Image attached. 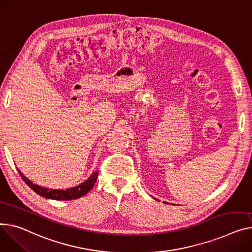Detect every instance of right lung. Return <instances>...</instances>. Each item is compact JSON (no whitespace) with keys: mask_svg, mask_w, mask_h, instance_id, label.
<instances>
[{"mask_svg":"<svg viewBox=\"0 0 252 252\" xmlns=\"http://www.w3.org/2000/svg\"><path fill=\"white\" fill-rule=\"evenodd\" d=\"M18 172L22 177V179L25 181V183L32 190H34L37 194L45 198L57 199V200H71V199H76L87 194L88 191H90L94 187V183L96 182L97 176H98V171H96L92 173V175L87 180H85L83 183L79 184V186L75 188L66 189H48L46 188H42L40 186H37L35 183H33L26 176H24V174L19 169H18Z\"/></svg>","mask_w":252,"mask_h":252,"instance_id":"right-lung-1","label":"right lung"}]
</instances>
